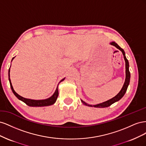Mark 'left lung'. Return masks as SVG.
Masks as SVG:
<instances>
[{
	"mask_svg": "<svg viewBox=\"0 0 146 146\" xmlns=\"http://www.w3.org/2000/svg\"><path fill=\"white\" fill-rule=\"evenodd\" d=\"M110 44L115 46L117 48H118L119 50H120L122 54L123 55V58L125 60V80L124 82V84H123V85L122 88L121 90L120 91V92H119V93L116 96H114V98H113L112 99H110L107 101L104 102L102 103H100L99 104H97V105H90V104H88L85 102L83 101L82 100H81L82 102L86 106H88V107H96V108H105V107H110V105H112L113 104H114V102H117L118 100H120L122 97L124 96L125 93L127 91V88L128 86H129V83H130V73L129 71V61L127 59L126 56H125V52L123 50L122 48L119 46L117 43H116L115 42H110Z\"/></svg>",
	"mask_w": 146,
	"mask_h": 146,
	"instance_id": "1",
	"label": "left lung"
}]
</instances>
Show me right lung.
Masks as SVG:
<instances>
[{
    "label": "right lung",
    "mask_w": 146,
    "mask_h": 146,
    "mask_svg": "<svg viewBox=\"0 0 146 146\" xmlns=\"http://www.w3.org/2000/svg\"><path fill=\"white\" fill-rule=\"evenodd\" d=\"M14 58H15V57H13V58H12V60L14 59ZM12 60H11V61H12ZM10 68L9 70H8V79H9V82H10V87L11 88V90H12V91L13 92V94L15 95V96L19 100L24 102L25 104H26L27 105L30 106V107H44V106H49V105H53L56 102V100L57 99V98H58V86H57V87H56V90H55V91L54 92V94H53L50 97V98H48V99H44V100H33V99H26V98H23V97L19 96L18 94L16 93V92H15V91L14 90V89H13V86H12V84H11V82L10 78ZM64 78H65L62 79V80H61L60 82V83L61 82L63 81L64 80Z\"/></svg>",
    "instance_id": "obj_1"
}]
</instances>
